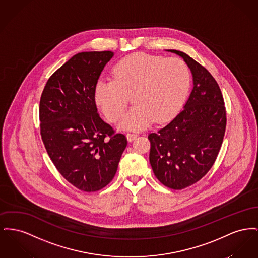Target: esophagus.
Here are the masks:
<instances>
[{
  "mask_svg": "<svg viewBox=\"0 0 258 258\" xmlns=\"http://www.w3.org/2000/svg\"><path fill=\"white\" fill-rule=\"evenodd\" d=\"M138 137L137 134H126V138L128 141H133L135 140L137 137Z\"/></svg>",
  "mask_w": 258,
  "mask_h": 258,
  "instance_id": "obj_1",
  "label": "esophagus"
}]
</instances>
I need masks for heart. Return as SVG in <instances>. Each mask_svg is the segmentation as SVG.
Wrapping results in <instances>:
<instances>
[{
  "label": "heart",
  "instance_id": "b5f03b06",
  "mask_svg": "<svg viewBox=\"0 0 258 258\" xmlns=\"http://www.w3.org/2000/svg\"><path fill=\"white\" fill-rule=\"evenodd\" d=\"M113 79L101 78L94 87V100L110 121H117L133 96L132 107L119 121L123 131H142L153 121L170 119L190 87V72L177 57L164 58L134 53L113 68Z\"/></svg>",
  "mask_w": 258,
  "mask_h": 258
}]
</instances>
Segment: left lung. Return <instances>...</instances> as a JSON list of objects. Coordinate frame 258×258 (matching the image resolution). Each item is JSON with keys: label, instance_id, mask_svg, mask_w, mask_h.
<instances>
[{"label": "left lung", "instance_id": "left-lung-1", "mask_svg": "<svg viewBox=\"0 0 258 258\" xmlns=\"http://www.w3.org/2000/svg\"><path fill=\"white\" fill-rule=\"evenodd\" d=\"M167 50L186 62L193 76V90L178 115L148 136L149 161L159 181L181 190L203 178L213 166L225 134L226 110L212 74L186 53Z\"/></svg>", "mask_w": 258, "mask_h": 258}]
</instances>
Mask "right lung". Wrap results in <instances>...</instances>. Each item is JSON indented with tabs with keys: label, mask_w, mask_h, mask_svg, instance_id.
Segmentation results:
<instances>
[{
	"label": "right lung",
	"mask_w": 258,
	"mask_h": 258,
	"mask_svg": "<svg viewBox=\"0 0 258 258\" xmlns=\"http://www.w3.org/2000/svg\"><path fill=\"white\" fill-rule=\"evenodd\" d=\"M112 51H84L46 82L40 100L41 136L61 175L85 192L114 178L126 138L115 134L97 113L94 87Z\"/></svg>",
	"instance_id": "1"
}]
</instances>
